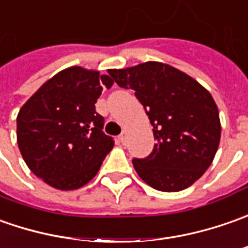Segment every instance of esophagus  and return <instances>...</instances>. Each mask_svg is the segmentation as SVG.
<instances>
[{
	"instance_id": "34e87169",
	"label": "esophagus",
	"mask_w": 248,
	"mask_h": 248,
	"mask_svg": "<svg viewBox=\"0 0 248 248\" xmlns=\"http://www.w3.org/2000/svg\"><path fill=\"white\" fill-rule=\"evenodd\" d=\"M119 141H121V142H122V144H124V141H126V133H122V134H121V136H119Z\"/></svg>"
}]
</instances>
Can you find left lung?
Wrapping results in <instances>:
<instances>
[{"label": "left lung", "instance_id": "8db88e82", "mask_svg": "<svg viewBox=\"0 0 248 248\" xmlns=\"http://www.w3.org/2000/svg\"><path fill=\"white\" fill-rule=\"evenodd\" d=\"M121 88L133 89L156 140L147 158L133 159L141 180L162 192L191 186L209 169L221 139L219 114L209 90L169 64L108 70Z\"/></svg>", "mask_w": 248, "mask_h": 248}]
</instances>
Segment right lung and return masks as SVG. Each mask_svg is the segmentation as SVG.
<instances>
[{
    "instance_id": "obj_1",
    "label": "right lung",
    "mask_w": 248,
    "mask_h": 248,
    "mask_svg": "<svg viewBox=\"0 0 248 248\" xmlns=\"http://www.w3.org/2000/svg\"><path fill=\"white\" fill-rule=\"evenodd\" d=\"M108 75L82 67L57 73L39 88L17 114V144L26 165L56 189L71 191L97 174L114 139L103 132L96 112Z\"/></svg>"
}]
</instances>
